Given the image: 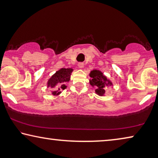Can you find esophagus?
<instances>
[{"mask_svg": "<svg viewBox=\"0 0 158 158\" xmlns=\"http://www.w3.org/2000/svg\"><path fill=\"white\" fill-rule=\"evenodd\" d=\"M84 66V63H82V62H79V64H78V67L80 68V69H81V68H83Z\"/></svg>", "mask_w": 158, "mask_h": 158, "instance_id": "1", "label": "esophagus"}]
</instances>
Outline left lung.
Here are the masks:
<instances>
[{
	"label": "left lung",
	"instance_id": "left-lung-1",
	"mask_svg": "<svg viewBox=\"0 0 158 158\" xmlns=\"http://www.w3.org/2000/svg\"><path fill=\"white\" fill-rule=\"evenodd\" d=\"M89 75L91 77L89 83L92 86L96 87V93L98 95L103 96L105 93L106 86L111 85L112 83L107 79L102 72L98 70H93Z\"/></svg>",
	"mask_w": 158,
	"mask_h": 158
}]
</instances>
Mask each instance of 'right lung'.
Here are the masks:
<instances>
[{"mask_svg": "<svg viewBox=\"0 0 158 158\" xmlns=\"http://www.w3.org/2000/svg\"><path fill=\"white\" fill-rule=\"evenodd\" d=\"M73 71L71 68H62L56 72L53 76H52L48 82V86L55 88V91H52L53 95H58L61 92L62 89H64L66 87L64 83L70 80V76Z\"/></svg>", "mask_w": 158, "mask_h": 158, "instance_id": "right-lung-1", "label": "right lung"}]
</instances>
